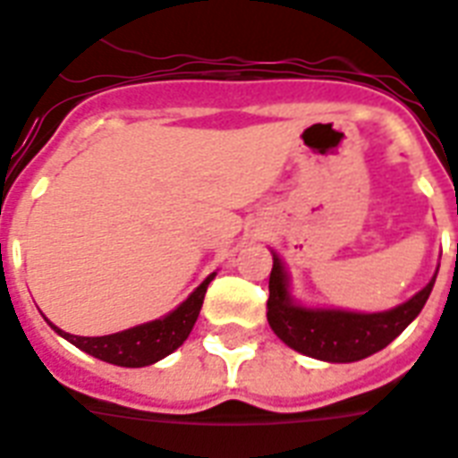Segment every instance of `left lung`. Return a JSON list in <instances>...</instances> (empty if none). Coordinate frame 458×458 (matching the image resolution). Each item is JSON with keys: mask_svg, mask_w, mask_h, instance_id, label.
I'll return each mask as SVG.
<instances>
[{"mask_svg": "<svg viewBox=\"0 0 458 458\" xmlns=\"http://www.w3.org/2000/svg\"><path fill=\"white\" fill-rule=\"evenodd\" d=\"M435 277L407 303L384 313H351V310H325V308H303L289 296L287 270L273 254L270 270V296H267V325L277 336L308 358L325 362H358L374 352L384 351L407 329L411 319L421 313Z\"/></svg>", "mask_w": 458, "mask_h": 458, "instance_id": "8db88e82", "label": "left lung"}]
</instances>
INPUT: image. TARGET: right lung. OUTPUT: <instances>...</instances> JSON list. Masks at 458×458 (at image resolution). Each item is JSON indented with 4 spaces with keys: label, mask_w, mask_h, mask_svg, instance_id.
Here are the masks:
<instances>
[{
    "label": "right lung",
    "mask_w": 458,
    "mask_h": 458,
    "mask_svg": "<svg viewBox=\"0 0 458 458\" xmlns=\"http://www.w3.org/2000/svg\"><path fill=\"white\" fill-rule=\"evenodd\" d=\"M214 277L216 273H211L176 310H171L162 319H152V322L131 327L124 332L107 334V336H74V334L63 332L51 325L48 319L47 322L54 327L55 334H61L80 351L89 352L103 362L117 364V367H148V364H155L171 355L178 345H183V341L195 327L197 315L202 310L204 293Z\"/></svg>",
    "instance_id": "obj_1"
}]
</instances>
